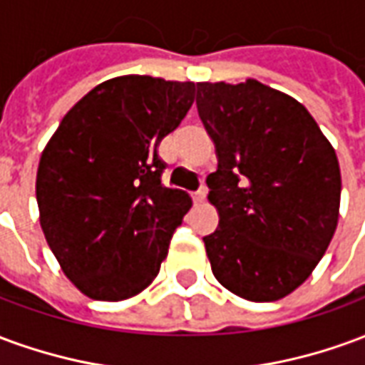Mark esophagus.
<instances>
[{
  "label": "esophagus",
  "instance_id": "34e87169",
  "mask_svg": "<svg viewBox=\"0 0 365 365\" xmlns=\"http://www.w3.org/2000/svg\"><path fill=\"white\" fill-rule=\"evenodd\" d=\"M205 197H207V187L205 185H199V190L193 193V201H195V203H203Z\"/></svg>",
  "mask_w": 365,
  "mask_h": 365
}]
</instances>
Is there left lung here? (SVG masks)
Masks as SVG:
<instances>
[{
  "label": "left lung",
  "mask_w": 365,
  "mask_h": 365,
  "mask_svg": "<svg viewBox=\"0 0 365 365\" xmlns=\"http://www.w3.org/2000/svg\"><path fill=\"white\" fill-rule=\"evenodd\" d=\"M195 103L219 156L207 178L219 227L203 237L213 275L238 297L277 301L336 230V152L297 99L256 80L197 83Z\"/></svg>",
  "instance_id": "obj_1"
}]
</instances>
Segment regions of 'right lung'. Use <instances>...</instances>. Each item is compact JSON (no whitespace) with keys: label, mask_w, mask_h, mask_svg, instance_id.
<instances>
[{"label":"right lung","mask_w":365,"mask_h":365,"mask_svg":"<svg viewBox=\"0 0 365 365\" xmlns=\"http://www.w3.org/2000/svg\"><path fill=\"white\" fill-rule=\"evenodd\" d=\"M193 82L120 76L83 96L46 144L36 172L41 227L78 289L123 301L158 275L191 197L162 183V138L178 128Z\"/></svg>","instance_id":"1"}]
</instances>
